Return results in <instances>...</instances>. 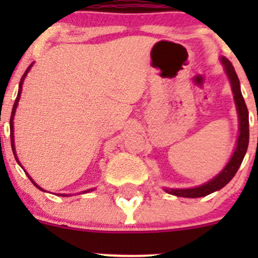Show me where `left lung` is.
Listing matches in <instances>:
<instances>
[{
    "instance_id": "left-lung-1",
    "label": "left lung",
    "mask_w": 258,
    "mask_h": 258,
    "mask_svg": "<svg viewBox=\"0 0 258 258\" xmlns=\"http://www.w3.org/2000/svg\"><path fill=\"white\" fill-rule=\"evenodd\" d=\"M221 62L225 66V71L227 74L228 80L231 82V88L233 92V98H235L236 107H237L238 113V121H240V135L237 139V145H236L235 152H233L232 157L228 161L227 165L225 166L222 171L218 173L216 177H213L211 181L206 183L201 184V186L194 187V188H165L167 194L173 195V196L178 197H188V199H197V197H204L207 195L212 194V192L218 191L222 187H225L233 176L236 175L237 170L240 168L242 161H243L244 155L247 152V147H248V140H249V130H248V110L244 103L243 96L241 93L240 87V80H238L237 74H236L235 69H233L232 63L228 61L226 57H221Z\"/></svg>"
}]
</instances>
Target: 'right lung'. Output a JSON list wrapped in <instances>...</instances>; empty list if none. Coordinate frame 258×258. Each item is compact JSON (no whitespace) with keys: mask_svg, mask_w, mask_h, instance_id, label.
Masks as SVG:
<instances>
[{"mask_svg":"<svg viewBox=\"0 0 258 258\" xmlns=\"http://www.w3.org/2000/svg\"><path fill=\"white\" fill-rule=\"evenodd\" d=\"M32 64L33 63H31L30 66H28V69L26 70V72L25 74H23V76H22V79H21V81H20V86H18V93H17V97H16V101H15V103H14V107H12V113H11V118H10V132H11V147H12V151H14V155H15V158H16V161L18 162V158H17V156H16V150H15V140H14V117H15V112H16V108H17V105H18V101H20V97H21V92H22V83H23V81H25V79H26V76H27V74H28V71H30V69L31 67H32ZM20 163V162H18ZM28 176V175H27ZM28 178L31 179V181H32V183L35 184L36 187H37V188H40V189H42L41 188L40 186H37V184L35 183V181H33L32 178L30 177V176H28ZM43 191V189H42ZM90 191H92V188L91 189H87V191H85V192H90ZM61 196H69V195H61Z\"/></svg>","mask_w":258,"mask_h":258,"instance_id":"right-lung-1","label":"right lung"}]
</instances>
